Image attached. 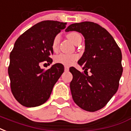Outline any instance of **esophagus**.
Masks as SVG:
<instances>
[{
  "label": "esophagus",
  "mask_w": 131,
  "mask_h": 131,
  "mask_svg": "<svg viewBox=\"0 0 131 131\" xmlns=\"http://www.w3.org/2000/svg\"><path fill=\"white\" fill-rule=\"evenodd\" d=\"M69 67H67V66H64V70H65L66 71H69Z\"/></svg>",
  "instance_id": "1"
}]
</instances>
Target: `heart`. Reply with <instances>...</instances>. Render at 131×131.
I'll return each instance as SVG.
<instances>
[{
	"label": "heart",
	"mask_w": 131,
	"mask_h": 131,
	"mask_svg": "<svg viewBox=\"0 0 131 131\" xmlns=\"http://www.w3.org/2000/svg\"><path fill=\"white\" fill-rule=\"evenodd\" d=\"M67 37L71 42L74 44H76L79 41H81V36L79 33L76 32H71L67 35ZM60 41V36L57 35L55 36L52 41V49L53 51H57L59 46V43ZM78 59V56L75 54H64L60 53L56 57V62L58 63L64 64L66 66H70L75 62V60Z\"/></svg>",
	"instance_id": "heart-1"
}]
</instances>
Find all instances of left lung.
Instances as JSON below:
<instances>
[{
	"instance_id": "8db88e82",
	"label": "left lung",
	"mask_w": 131,
	"mask_h": 131,
	"mask_svg": "<svg viewBox=\"0 0 131 131\" xmlns=\"http://www.w3.org/2000/svg\"><path fill=\"white\" fill-rule=\"evenodd\" d=\"M65 31H76L85 38V51L78 64L85 69L86 75L73 67L69 68L73 75L70 83L72 98L83 110L97 111L107 104L118 90L123 72L122 51L112 35L95 23L73 24ZM88 70L91 76L88 75Z\"/></svg>"
}]
</instances>
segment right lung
<instances>
[{"label": "right lung", "mask_w": 131, "mask_h": 131, "mask_svg": "<svg viewBox=\"0 0 131 131\" xmlns=\"http://www.w3.org/2000/svg\"><path fill=\"white\" fill-rule=\"evenodd\" d=\"M66 25L57 21H41L26 30L14 43L9 55L8 74L12 92L25 107H36L46 102L64 72V67L60 63L46 71L40 64L53 62L50 58L53 54L52 41Z\"/></svg>", "instance_id": "1"}]
</instances>
